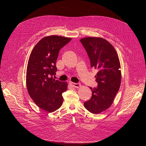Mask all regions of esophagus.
Wrapping results in <instances>:
<instances>
[{
	"instance_id": "1",
	"label": "esophagus",
	"mask_w": 146,
	"mask_h": 146,
	"mask_svg": "<svg viewBox=\"0 0 146 146\" xmlns=\"http://www.w3.org/2000/svg\"><path fill=\"white\" fill-rule=\"evenodd\" d=\"M70 85L72 86H73L74 88H79L81 86L80 84H79V83H73V82H70Z\"/></svg>"
}]
</instances>
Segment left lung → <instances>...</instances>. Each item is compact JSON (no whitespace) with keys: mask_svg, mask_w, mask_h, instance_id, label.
<instances>
[{"mask_svg":"<svg viewBox=\"0 0 146 146\" xmlns=\"http://www.w3.org/2000/svg\"><path fill=\"white\" fill-rule=\"evenodd\" d=\"M90 59V66L98 72L96 88L89 87L92 95L84 102L85 108L99 113L109 108L119 90L121 73L116 50L108 41L99 37H86L80 40Z\"/></svg>","mask_w":146,"mask_h":146,"instance_id":"left-lung-1","label":"left lung"}]
</instances>
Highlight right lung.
Listing matches in <instances>:
<instances>
[{"label":"right lung","mask_w":146,"mask_h":146,"mask_svg":"<svg viewBox=\"0 0 146 146\" xmlns=\"http://www.w3.org/2000/svg\"><path fill=\"white\" fill-rule=\"evenodd\" d=\"M71 40L57 35L45 36L35 45L29 58L26 76L28 94L38 107L48 112L62 105V94L67 89V82L52 76L57 72L60 50Z\"/></svg>","instance_id":"add662e5"}]
</instances>
